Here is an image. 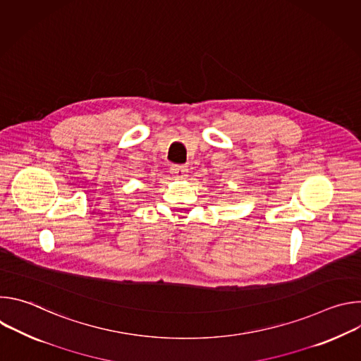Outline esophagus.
I'll return each instance as SVG.
<instances>
[{
    "label": "esophagus",
    "instance_id": "1",
    "mask_svg": "<svg viewBox=\"0 0 361 361\" xmlns=\"http://www.w3.org/2000/svg\"><path fill=\"white\" fill-rule=\"evenodd\" d=\"M187 173H188V170H187L185 166H173L171 167V174L176 178H185Z\"/></svg>",
    "mask_w": 361,
    "mask_h": 361
}]
</instances>
